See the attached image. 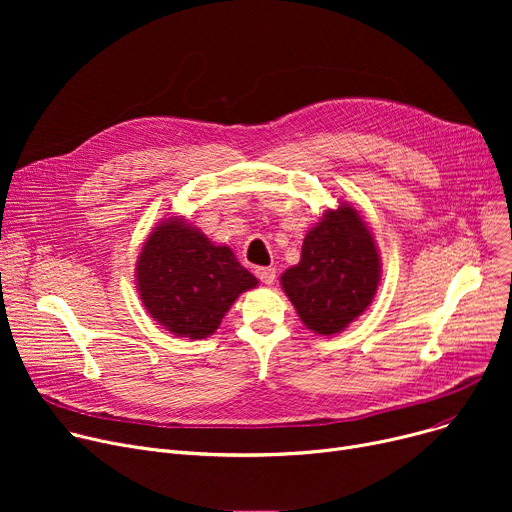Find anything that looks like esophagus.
Returning a JSON list of instances; mask_svg holds the SVG:
<instances>
[{"label":"esophagus","mask_w":512,"mask_h":512,"mask_svg":"<svg viewBox=\"0 0 512 512\" xmlns=\"http://www.w3.org/2000/svg\"><path fill=\"white\" fill-rule=\"evenodd\" d=\"M255 274L263 284H274L276 282V267H257Z\"/></svg>","instance_id":"esophagus-1"}]
</instances>
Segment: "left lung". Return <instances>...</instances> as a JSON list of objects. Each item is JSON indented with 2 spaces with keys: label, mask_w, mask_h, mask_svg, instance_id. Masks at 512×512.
I'll use <instances>...</instances> for the list:
<instances>
[{
  "label": "left lung",
  "mask_w": 512,
  "mask_h": 512,
  "mask_svg": "<svg viewBox=\"0 0 512 512\" xmlns=\"http://www.w3.org/2000/svg\"><path fill=\"white\" fill-rule=\"evenodd\" d=\"M380 255L357 209L324 213L305 236L301 261L282 274V288L303 324L324 336L342 332L373 301Z\"/></svg>",
  "instance_id": "obj_1"
}]
</instances>
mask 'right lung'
Wrapping results in <instances>:
<instances>
[{
    "label": "right lung",
    "instance_id": "right-lung-1",
    "mask_svg": "<svg viewBox=\"0 0 512 512\" xmlns=\"http://www.w3.org/2000/svg\"><path fill=\"white\" fill-rule=\"evenodd\" d=\"M145 309L176 336L207 338L240 292L257 286L228 247H215L182 220L159 224L137 261Z\"/></svg>",
    "mask_w": 512,
    "mask_h": 512
}]
</instances>
